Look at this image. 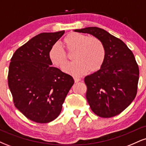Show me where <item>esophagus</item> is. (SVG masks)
Here are the masks:
<instances>
[{"label": "esophagus", "instance_id": "34e87169", "mask_svg": "<svg viewBox=\"0 0 146 146\" xmlns=\"http://www.w3.org/2000/svg\"><path fill=\"white\" fill-rule=\"evenodd\" d=\"M74 81H75V83L81 81V78H74Z\"/></svg>", "mask_w": 146, "mask_h": 146}]
</instances>
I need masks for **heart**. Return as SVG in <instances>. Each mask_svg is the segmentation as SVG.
Instances as JSON below:
<instances>
[{"mask_svg": "<svg viewBox=\"0 0 146 146\" xmlns=\"http://www.w3.org/2000/svg\"><path fill=\"white\" fill-rule=\"evenodd\" d=\"M62 46L68 53L74 51L72 60L75 61L64 66L65 73L73 76H81L90 70L98 71L105 59L104 46L96 37H87L79 33L72 32L64 37ZM48 58L57 67L62 68L67 62L66 53L59 44H55L48 51Z\"/></svg>", "mask_w": 146, "mask_h": 146, "instance_id": "obj_1", "label": "heart"}]
</instances>
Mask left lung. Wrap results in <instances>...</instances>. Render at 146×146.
Masks as SVG:
<instances>
[{
    "label": "left lung",
    "mask_w": 146,
    "mask_h": 146,
    "mask_svg": "<svg viewBox=\"0 0 146 146\" xmlns=\"http://www.w3.org/2000/svg\"><path fill=\"white\" fill-rule=\"evenodd\" d=\"M100 39L106 51L101 68L84 78L90 109L104 118L116 116L128 106L137 92L139 70L131 50L119 38L101 28L75 29Z\"/></svg>",
    "instance_id": "left-lung-1"
}]
</instances>
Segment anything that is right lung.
I'll list each match as a JSON object with an SVG mask.
<instances>
[{
  "label": "right lung",
  "mask_w": 146,
  "mask_h": 146,
  "mask_svg": "<svg viewBox=\"0 0 146 146\" xmlns=\"http://www.w3.org/2000/svg\"><path fill=\"white\" fill-rule=\"evenodd\" d=\"M64 33L37 35L15 51L9 64L8 86L15 106L36 123H48L59 116L74 84L71 75L53 67L48 58L50 48Z\"/></svg>",
  "instance_id": "right-lung-1"
}]
</instances>
